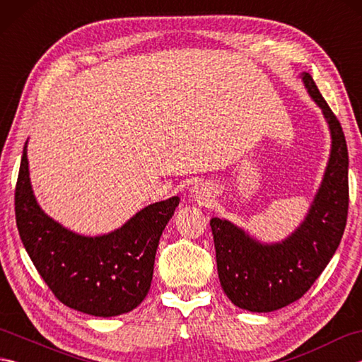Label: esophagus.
<instances>
[{
	"instance_id": "34e87169",
	"label": "esophagus",
	"mask_w": 362,
	"mask_h": 362,
	"mask_svg": "<svg viewBox=\"0 0 362 362\" xmlns=\"http://www.w3.org/2000/svg\"><path fill=\"white\" fill-rule=\"evenodd\" d=\"M193 193L196 194L197 199H206V196H209V188H205L204 185H196L193 188Z\"/></svg>"
}]
</instances>
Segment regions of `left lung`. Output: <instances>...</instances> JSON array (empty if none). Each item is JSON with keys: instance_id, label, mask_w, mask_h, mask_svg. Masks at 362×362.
I'll list each match as a JSON object with an SVG mask.
<instances>
[{"instance_id": "left-lung-1", "label": "left lung", "mask_w": 362, "mask_h": 362, "mask_svg": "<svg viewBox=\"0 0 362 362\" xmlns=\"http://www.w3.org/2000/svg\"><path fill=\"white\" fill-rule=\"evenodd\" d=\"M302 79L332 132L324 180L302 226L283 243L266 245L232 222L210 221L221 286L232 303L253 313L280 310L302 297L333 258L347 224L349 152L341 122L311 74Z\"/></svg>"}]
</instances>
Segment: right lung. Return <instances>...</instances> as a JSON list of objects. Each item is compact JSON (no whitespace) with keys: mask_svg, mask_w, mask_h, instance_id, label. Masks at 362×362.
Returning <instances> with one entry per match:
<instances>
[{"mask_svg":"<svg viewBox=\"0 0 362 362\" xmlns=\"http://www.w3.org/2000/svg\"><path fill=\"white\" fill-rule=\"evenodd\" d=\"M26 144L15 187V219L28 255L64 305L99 317L132 311L149 292L160 236L180 199L138 211L109 235L88 238L40 210L29 182Z\"/></svg>","mask_w":362,"mask_h":362,"instance_id":"right-lung-1","label":"right lung"}]
</instances>
